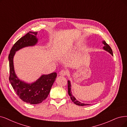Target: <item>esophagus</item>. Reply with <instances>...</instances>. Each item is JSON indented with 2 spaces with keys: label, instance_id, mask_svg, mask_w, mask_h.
<instances>
[{
  "label": "esophagus",
  "instance_id": "1",
  "mask_svg": "<svg viewBox=\"0 0 127 127\" xmlns=\"http://www.w3.org/2000/svg\"><path fill=\"white\" fill-rule=\"evenodd\" d=\"M59 74L60 75L64 76V75H66L68 74V72L67 71H65L64 70H63L62 71H60Z\"/></svg>",
  "mask_w": 127,
  "mask_h": 127
}]
</instances>
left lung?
Returning <instances> with one entry per match:
<instances>
[{"mask_svg": "<svg viewBox=\"0 0 127 127\" xmlns=\"http://www.w3.org/2000/svg\"><path fill=\"white\" fill-rule=\"evenodd\" d=\"M103 43V44L104 45V46L103 47V49L104 50H105L106 51H107L108 52H109L111 55L113 56V50L111 49V47L109 46V45L108 44H107L106 43V42L104 40L102 42ZM71 83L70 81H68V94L70 96V98L71 99V100L72 102L76 105H79V106H85V105H90V104H84V103H80V102H79L78 100H77L76 99V98L74 97V96L72 95V92H71Z\"/></svg>", "mask_w": 127, "mask_h": 127, "instance_id": "obj_1", "label": "left lung"}]
</instances>
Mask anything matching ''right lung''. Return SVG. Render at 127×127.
<instances>
[{"label": "right lung", "mask_w": 127, "mask_h": 127, "mask_svg": "<svg viewBox=\"0 0 127 127\" xmlns=\"http://www.w3.org/2000/svg\"><path fill=\"white\" fill-rule=\"evenodd\" d=\"M37 34L36 32H29L20 38L13 45L8 56L10 82L19 98L23 102L31 104L41 103L47 97L57 77L56 72L43 74L35 82L29 84L18 79L15 73L13 60L16 52L22 48L36 45L38 42L36 36Z\"/></svg>", "instance_id": "obj_1"}]
</instances>
